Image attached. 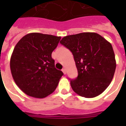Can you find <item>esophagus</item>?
Segmentation results:
<instances>
[{
    "label": "esophagus",
    "mask_w": 126,
    "mask_h": 126,
    "mask_svg": "<svg viewBox=\"0 0 126 126\" xmlns=\"http://www.w3.org/2000/svg\"><path fill=\"white\" fill-rule=\"evenodd\" d=\"M62 71H63V73H64L65 75H66V74H67V70H66V69H65V68H63V69H62Z\"/></svg>",
    "instance_id": "1"
}]
</instances>
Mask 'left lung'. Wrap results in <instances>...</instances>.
<instances>
[{"label":"left lung","mask_w":126,"mask_h":126,"mask_svg":"<svg viewBox=\"0 0 126 126\" xmlns=\"http://www.w3.org/2000/svg\"><path fill=\"white\" fill-rule=\"evenodd\" d=\"M60 43L74 56L78 77L71 80L73 91L86 98L102 94L113 79L116 63L111 44L95 32L63 37Z\"/></svg>","instance_id":"left-lung-1"}]
</instances>
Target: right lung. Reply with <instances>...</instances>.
<instances>
[{"instance_id": "right-lung-1", "label": "right lung", "mask_w": 126, "mask_h": 126, "mask_svg": "<svg viewBox=\"0 0 126 126\" xmlns=\"http://www.w3.org/2000/svg\"><path fill=\"white\" fill-rule=\"evenodd\" d=\"M61 36L32 32L15 46L10 58V70L17 86L27 95L44 98L52 94L63 76L55 67L51 53Z\"/></svg>"}]
</instances>
